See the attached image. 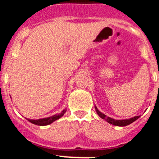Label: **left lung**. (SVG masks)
Wrapping results in <instances>:
<instances>
[{
  "label": "left lung",
  "instance_id": "1",
  "mask_svg": "<svg viewBox=\"0 0 159 159\" xmlns=\"http://www.w3.org/2000/svg\"><path fill=\"white\" fill-rule=\"evenodd\" d=\"M95 110L97 114H98L101 118L107 121V122L110 123V124H111V125H116V126H126V125H130V124H132V123L134 122V121L137 120V119L139 118V116H135V117H133V118L129 119V120H114V119L107 117L106 115L102 114V112H100L96 107H95Z\"/></svg>",
  "mask_w": 159,
  "mask_h": 159
}]
</instances>
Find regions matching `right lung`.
<instances>
[{
	"label": "right lung",
	"instance_id": "add662e5",
	"mask_svg": "<svg viewBox=\"0 0 159 159\" xmlns=\"http://www.w3.org/2000/svg\"><path fill=\"white\" fill-rule=\"evenodd\" d=\"M66 110H63L61 111L60 114L58 115H54L52 116L51 117H48V118H44V119H39V120H28L30 121V123L32 124H34V125H40V126H44V125H50L51 123H52L53 121L57 120L59 118H61V116H63L64 114L65 113Z\"/></svg>",
	"mask_w": 159,
	"mask_h": 159
}]
</instances>
